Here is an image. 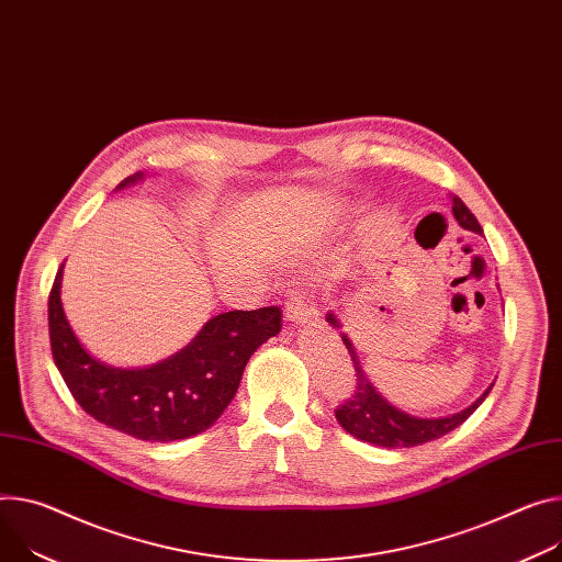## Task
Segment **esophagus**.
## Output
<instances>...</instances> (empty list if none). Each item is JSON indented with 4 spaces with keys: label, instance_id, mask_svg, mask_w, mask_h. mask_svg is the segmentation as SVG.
Wrapping results in <instances>:
<instances>
[{
    "label": "esophagus",
    "instance_id": "obj_1",
    "mask_svg": "<svg viewBox=\"0 0 562 562\" xmlns=\"http://www.w3.org/2000/svg\"><path fill=\"white\" fill-rule=\"evenodd\" d=\"M284 316L291 323H307L316 318V310L310 307V304H304V297L300 293H291L284 304Z\"/></svg>",
    "mask_w": 562,
    "mask_h": 562
}]
</instances>
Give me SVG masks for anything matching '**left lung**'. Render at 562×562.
Wrapping results in <instances>:
<instances>
[{"mask_svg":"<svg viewBox=\"0 0 562 562\" xmlns=\"http://www.w3.org/2000/svg\"><path fill=\"white\" fill-rule=\"evenodd\" d=\"M452 215L457 220V224L473 231V233H482L480 222L475 220V215L467 209V203L452 196ZM329 325L340 327V323L336 321L334 314H327ZM342 342L351 356L353 363V372H356V383H353V392L349 398H345L338 407H336V419L338 424L353 435L356 439L374 443V446H383V448H411V446H422L426 441L439 439L446 432L454 430L457 426H462L475 411L480 407V403L488 396L491 387L473 403L469 405L467 411L454 413L450 417H441V419H422V417H413L398 407H394L392 403H387L370 383L366 370L361 368L359 356L353 351L351 340L342 334Z\"/></svg>","mask_w":562,"mask_h":562,"instance_id":"obj_1","label":"left lung"}]
</instances>
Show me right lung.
Returning a JSON list of instances; mask_svg holds the SVG:
<instances>
[{"instance_id":"right-lung-1","label":"right lung","mask_w":562,"mask_h":562,"mask_svg":"<svg viewBox=\"0 0 562 562\" xmlns=\"http://www.w3.org/2000/svg\"><path fill=\"white\" fill-rule=\"evenodd\" d=\"M140 179L143 172H136L119 188ZM63 267L48 293L56 368L87 415L140 441H177L211 428L233 401L250 353L282 327L280 307L226 312L211 318L190 345L164 363L112 368L93 359L67 323L60 300Z\"/></svg>"}]
</instances>
